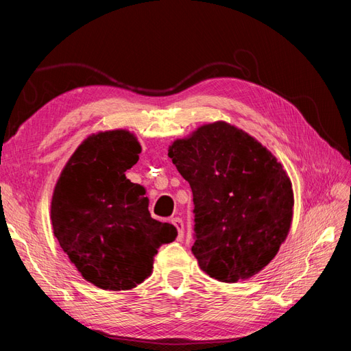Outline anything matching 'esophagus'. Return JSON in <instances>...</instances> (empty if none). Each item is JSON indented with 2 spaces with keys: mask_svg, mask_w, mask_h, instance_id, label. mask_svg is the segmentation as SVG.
I'll list each match as a JSON object with an SVG mask.
<instances>
[{
  "mask_svg": "<svg viewBox=\"0 0 351 351\" xmlns=\"http://www.w3.org/2000/svg\"><path fill=\"white\" fill-rule=\"evenodd\" d=\"M171 222L176 226V228H177V231H178L177 239L182 240L183 236H184V224H183V219H182V218H173Z\"/></svg>",
  "mask_w": 351,
  "mask_h": 351,
  "instance_id": "1",
  "label": "esophagus"
}]
</instances>
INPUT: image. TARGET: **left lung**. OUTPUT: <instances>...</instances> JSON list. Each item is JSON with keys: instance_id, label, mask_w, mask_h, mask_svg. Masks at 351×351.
I'll list each match as a JSON object with an SVG mask.
<instances>
[{"instance_id": "8db88e82", "label": "left lung", "mask_w": 351, "mask_h": 351, "mask_svg": "<svg viewBox=\"0 0 351 351\" xmlns=\"http://www.w3.org/2000/svg\"><path fill=\"white\" fill-rule=\"evenodd\" d=\"M168 156L193 192L192 252L200 269L222 282L262 271L293 218L291 182L277 158L226 121L176 141Z\"/></svg>"}]
</instances>
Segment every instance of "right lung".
Here are the masks:
<instances>
[{
	"label": "right lung",
	"instance_id": "right-lung-1",
	"mask_svg": "<svg viewBox=\"0 0 351 351\" xmlns=\"http://www.w3.org/2000/svg\"><path fill=\"white\" fill-rule=\"evenodd\" d=\"M141 154L127 130L89 136L54 189L51 221L61 249L82 277L102 290H130L149 277L154 256L177 228L151 217L149 199L125 171Z\"/></svg>",
	"mask_w": 351,
	"mask_h": 351
}]
</instances>
